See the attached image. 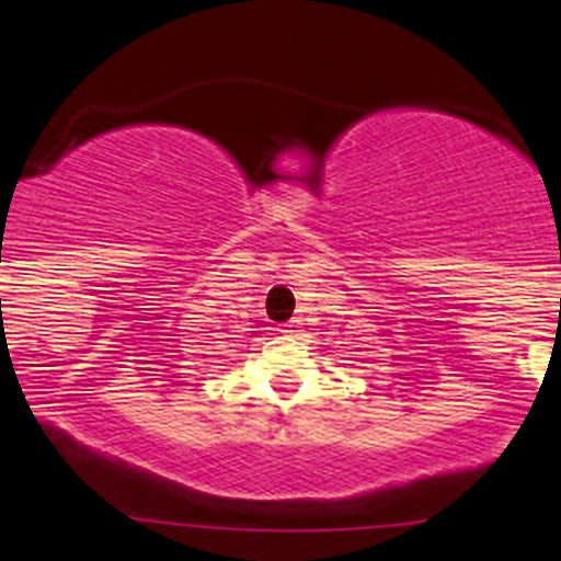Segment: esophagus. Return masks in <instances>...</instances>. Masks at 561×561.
Returning a JSON list of instances; mask_svg holds the SVG:
<instances>
[{
	"label": "esophagus",
	"instance_id": "1",
	"mask_svg": "<svg viewBox=\"0 0 561 561\" xmlns=\"http://www.w3.org/2000/svg\"><path fill=\"white\" fill-rule=\"evenodd\" d=\"M285 333H287V336H298V325H296V322L285 325Z\"/></svg>",
	"mask_w": 561,
	"mask_h": 561
}]
</instances>
